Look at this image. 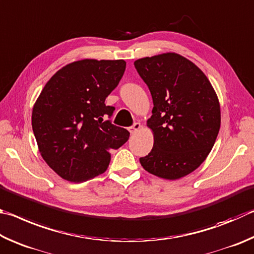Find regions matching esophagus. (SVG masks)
Segmentation results:
<instances>
[{"instance_id": "esophagus-1", "label": "esophagus", "mask_w": 254, "mask_h": 254, "mask_svg": "<svg viewBox=\"0 0 254 254\" xmlns=\"http://www.w3.org/2000/svg\"><path fill=\"white\" fill-rule=\"evenodd\" d=\"M140 127H141V125L139 123H135L131 127H129V129L128 130L130 131V134H136V132L140 129Z\"/></svg>"}]
</instances>
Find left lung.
<instances>
[{
    "label": "left lung",
    "instance_id": "left-lung-1",
    "mask_svg": "<svg viewBox=\"0 0 254 254\" xmlns=\"http://www.w3.org/2000/svg\"><path fill=\"white\" fill-rule=\"evenodd\" d=\"M153 98L147 126L154 147L139 162L150 174L177 180L205 161L221 126L220 102L203 71L177 53L134 62Z\"/></svg>",
    "mask_w": 254,
    "mask_h": 254
}]
</instances>
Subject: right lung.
<instances>
[{"label":"right lung","instance_id":"1","mask_svg":"<svg viewBox=\"0 0 254 254\" xmlns=\"http://www.w3.org/2000/svg\"><path fill=\"white\" fill-rule=\"evenodd\" d=\"M126 69L124 60L84 59L52 75L32 110L39 152L58 175L80 183L102 174L110 150L129 138V131L110 120L115 107L105 100Z\"/></svg>","mask_w":254,"mask_h":254}]
</instances>
